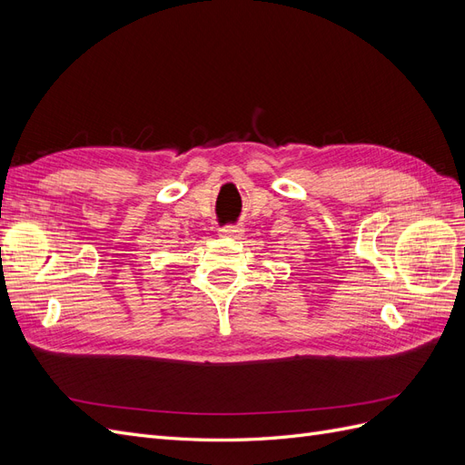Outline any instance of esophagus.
Here are the masks:
<instances>
[{"label": "esophagus", "mask_w": 465, "mask_h": 465, "mask_svg": "<svg viewBox=\"0 0 465 465\" xmlns=\"http://www.w3.org/2000/svg\"><path fill=\"white\" fill-rule=\"evenodd\" d=\"M241 227H236V224H224V227L219 229V234L221 236H238L241 234Z\"/></svg>", "instance_id": "esophagus-1"}]
</instances>
